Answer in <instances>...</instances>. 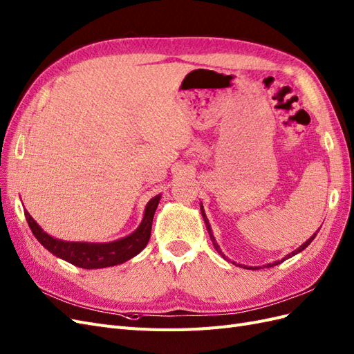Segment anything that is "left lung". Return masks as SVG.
Wrapping results in <instances>:
<instances>
[{
	"instance_id": "1",
	"label": "left lung",
	"mask_w": 354,
	"mask_h": 354,
	"mask_svg": "<svg viewBox=\"0 0 354 354\" xmlns=\"http://www.w3.org/2000/svg\"><path fill=\"white\" fill-rule=\"evenodd\" d=\"M201 212H202V217H203V221H205V226H207V230H208V233H209V238H211V241H212V245H214V248L217 250V252L218 254H221L223 255V252H221V250H220V246H218V243L216 242V238L212 236V232H211V226H209V221H208V218H207V216H205V212H203V208H202V205H201ZM316 234H317V232L313 234V236H310L301 246H299V248H297L295 251H292L291 254H288L286 257H283V259L281 260V261H274V263H270V264H267V266H264V267H273V266H277V264H281L282 261H285L286 259H291L292 255H295V254H298V252H301L303 250H306L307 246L312 243V241L316 238ZM224 257V255H223ZM243 267H246V266H243ZM246 269H251V270H257V269H260V267H246Z\"/></svg>"
}]
</instances>
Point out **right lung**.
Segmentation results:
<instances>
[{
  "label": "right lung",
  "instance_id": "right-lung-1",
  "mask_svg": "<svg viewBox=\"0 0 354 354\" xmlns=\"http://www.w3.org/2000/svg\"><path fill=\"white\" fill-rule=\"evenodd\" d=\"M159 199L160 195H156L147 202L143 220L136 232L122 239L108 243L60 241L50 236L48 233L42 230L26 209L25 217L34 236L53 255H56L59 259L73 266L81 267V269H104V267L122 264L127 260L133 259V257H136L147 245L149 239H151L152 221Z\"/></svg>",
  "mask_w": 354,
  "mask_h": 354
}]
</instances>
